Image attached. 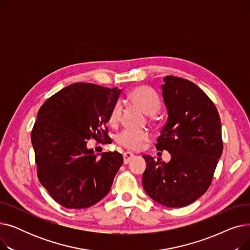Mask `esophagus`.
Returning a JSON list of instances; mask_svg holds the SVG:
<instances>
[{"mask_svg":"<svg viewBox=\"0 0 250 250\" xmlns=\"http://www.w3.org/2000/svg\"><path fill=\"white\" fill-rule=\"evenodd\" d=\"M134 158H135V155H134V154L129 153V152L124 153V163H125V164L129 163V161L132 160V159H134Z\"/></svg>","mask_w":250,"mask_h":250,"instance_id":"34e87169","label":"esophagus"}]
</instances>
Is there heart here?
I'll list each match as a JSON object with an SVG mask.
<instances>
[{
	"label": "heart",
	"instance_id": "heart-1",
	"mask_svg": "<svg viewBox=\"0 0 250 250\" xmlns=\"http://www.w3.org/2000/svg\"><path fill=\"white\" fill-rule=\"evenodd\" d=\"M128 99L148 115H154L161 107V100L159 95L152 88L148 86H140L129 92ZM123 112V105L120 101L114 103L110 113L109 123L116 125L121 120ZM150 137L145 132H133L125 129L116 136V142L125 149L137 151L143 148L144 144L149 141Z\"/></svg>",
	"mask_w": 250,
	"mask_h": 250
}]
</instances>
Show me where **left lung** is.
Returning a JSON list of instances; mask_svg holds the SVG:
<instances>
[{
  "label": "left lung",
  "mask_w": 250,
  "mask_h": 250,
  "mask_svg": "<svg viewBox=\"0 0 250 250\" xmlns=\"http://www.w3.org/2000/svg\"><path fill=\"white\" fill-rule=\"evenodd\" d=\"M162 94L168 120L156 148L168 163L144 155L143 187L152 200L169 208L188 206L211 186L223 152L221 121L213 101L187 79L166 76Z\"/></svg>",
  "instance_id": "obj_1"
}]
</instances>
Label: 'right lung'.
<instances>
[{"mask_svg":"<svg viewBox=\"0 0 250 250\" xmlns=\"http://www.w3.org/2000/svg\"><path fill=\"white\" fill-rule=\"evenodd\" d=\"M122 90L75 83L49 97L38 110L31 132L37 176L57 203L85 208L106 195L123 155L105 152L100 158L87 140L111 142L106 123Z\"/></svg>","mask_w":250,"mask_h":250,"instance_id":"right-lung-1","label":"right lung"}]
</instances>
